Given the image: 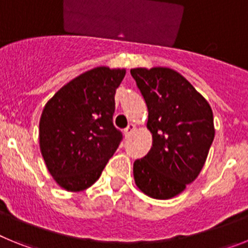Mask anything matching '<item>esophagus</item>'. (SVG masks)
I'll return each instance as SVG.
<instances>
[{
  "label": "esophagus",
  "instance_id": "obj_1",
  "mask_svg": "<svg viewBox=\"0 0 248 248\" xmlns=\"http://www.w3.org/2000/svg\"><path fill=\"white\" fill-rule=\"evenodd\" d=\"M134 130H135V125H134V124H129V125L126 126L125 129H124V135H125L126 138L130 137L131 133H133V131H134Z\"/></svg>",
  "mask_w": 248,
  "mask_h": 248
}]
</instances>
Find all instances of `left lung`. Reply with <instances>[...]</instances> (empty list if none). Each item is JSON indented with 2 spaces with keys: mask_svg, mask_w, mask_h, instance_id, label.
I'll use <instances>...</instances> for the list:
<instances>
[{
  "mask_svg": "<svg viewBox=\"0 0 248 248\" xmlns=\"http://www.w3.org/2000/svg\"><path fill=\"white\" fill-rule=\"evenodd\" d=\"M131 77L148 107L153 146L135 160L133 174L145 195L168 200L199 176L215 138L207 100L180 73L165 67L134 68Z\"/></svg>",
  "mask_w": 248,
  "mask_h": 248,
  "instance_id": "obj_1",
  "label": "left lung"
}]
</instances>
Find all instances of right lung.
<instances>
[{"instance_id": "add662e5", "label": "right lung", "mask_w": 248, "mask_h": 248, "mask_svg": "<svg viewBox=\"0 0 248 248\" xmlns=\"http://www.w3.org/2000/svg\"><path fill=\"white\" fill-rule=\"evenodd\" d=\"M125 69L97 67L63 85L45 105L39 148L48 171L67 191L99 179L123 135L113 125L115 91Z\"/></svg>"}]
</instances>
